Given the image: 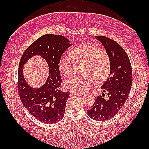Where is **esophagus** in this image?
Masks as SVG:
<instances>
[{
  "label": "esophagus",
  "instance_id": "esophagus-1",
  "mask_svg": "<svg viewBox=\"0 0 149 149\" xmlns=\"http://www.w3.org/2000/svg\"><path fill=\"white\" fill-rule=\"evenodd\" d=\"M72 94L75 95H78V96H81L83 95V93H75V92H72Z\"/></svg>",
  "mask_w": 149,
  "mask_h": 149
}]
</instances>
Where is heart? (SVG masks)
Masks as SVG:
<instances>
[{"label":"heart","instance_id":"heart-1","mask_svg":"<svg viewBox=\"0 0 149 149\" xmlns=\"http://www.w3.org/2000/svg\"><path fill=\"white\" fill-rule=\"evenodd\" d=\"M70 56L63 55L59 58L58 66L62 75L70 77L74 71V63H84L83 75H74L66 81V89L82 93L92 86L94 81L99 83L107 77L110 71V59L106 53L91 43H82L75 47Z\"/></svg>","mask_w":149,"mask_h":149}]
</instances>
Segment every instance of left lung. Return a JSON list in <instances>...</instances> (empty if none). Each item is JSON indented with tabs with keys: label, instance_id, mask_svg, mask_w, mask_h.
<instances>
[{
	"label": "left lung",
	"instance_id": "1",
	"mask_svg": "<svg viewBox=\"0 0 149 149\" xmlns=\"http://www.w3.org/2000/svg\"><path fill=\"white\" fill-rule=\"evenodd\" d=\"M102 43L110 59L109 77L101 86L104 92L107 93L108 99L102 96L95 97L88 115L93 120L104 121L111 119L127 100L132 84L131 64L127 53L115 41L104 36H95Z\"/></svg>",
	"mask_w": 149,
	"mask_h": 149
}]
</instances>
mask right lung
<instances>
[{
	"instance_id": "obj_1",
	"label": "right lung",
	"mask_w": 149,
	"mask_h": 149,
	"mask_svg": "<svg viewBox=\"0 0 149 149\" xmlns=\"http://www.w3.org/2000/svg\"><path fill=\"white\" fill-rule=\"evenodd\" d=\"M70 45L69 41L61 35L45 34L28 47L20 59L18 73L19 96L28 111L41 122L51 124L59 122L64 116L70 93L59 90L62 79L58 62ZM35 55L43 56L49 66V77L40 88L29 86L23 75V65Z\"/></svg>"
}]
</instances>
